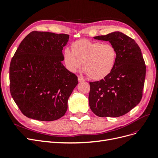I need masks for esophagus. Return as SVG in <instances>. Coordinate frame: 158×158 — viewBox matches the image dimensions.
Here are the masks:
<instances>
[{
	"label": "esophagus",
	"instance_id": "34e87169",
	"mask_svg": "<svg viewBox=\"0 0 158 158\" xmlns=\"http://www.w3.org/2000/svg\"><path fill=\"white\" fill-rule=\"evenodd\" d=\"M78 80L79 82H84V79L82 77V76H78Z\"/></svg>",
	"mask_w": 158,
	"mask_h": 158
}]
</instances>
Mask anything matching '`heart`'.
Listing matches in <instances>:
<instances>
[{"mask_svg": "<svg viewBox=\"0 0 158 158\" xmlns=\"http://www.w3.org/2000/svg\"><path fill=\"white\" fill-rule=\"evenodd\" d=\"M117 58V51L113 45L88 40L74 42L72 50L66 48L63 52L66 69L76 73L83 67L89 77L94 80L104 78L111 73Z\"/></svg>", "mask_w": 158, "mask_h": 158, "instance_id": "1", "label": "heart"}]
</instances>
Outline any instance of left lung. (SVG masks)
<instances>
[{"label": "left lung", "instance_id": "1", "mask_svg": "<svg viewBox=\"0 0 158 158\" xmlns=\"http://www.w3.org/2000/svg\"><path fill=\"white\" fill-rule=\"evenodd\" d=\"M109 41L117 58L113 70L103 79L89 82V105L100 117L124 115L140 103L146 77V65L139 46L120 31L94 37Z\"/></svg>", "mask_w": 158, "mask_h": 158}]
</instances>
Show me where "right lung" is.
I'll use <instances>...</instances> for the list:
<instances>
[{"label": "right lung", "mask_w": 158, "mask_h": 158, "mask_svg": "<svg viewBox=\"0 0 158 158\" xmlns=\"http://www.w3.org/2000/svg\"><path fill=\"white\" fill-rule=\"evenodd\" d=\"M69 35L33 31L23 39L10 62V91L21 112L42 121L60 118L78 84L63 64Z\"/></svg>", "instance_id": "right-lung-1"}]
</instances>
